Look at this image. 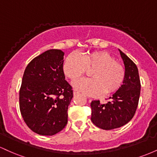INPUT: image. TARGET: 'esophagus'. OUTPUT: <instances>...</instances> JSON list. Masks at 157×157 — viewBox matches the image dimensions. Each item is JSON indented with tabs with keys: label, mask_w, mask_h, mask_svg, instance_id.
<instances>
[{
	"label": "esophagus",
	"mask_w": 157,
	"mask_h": 157,
	"mask_svg": "<svg viewBox=\"0 0 157 157\" xmlns=\"http://www.w3.org/2000/svg\"><path fill=\"white\" fill-rule=\"evenodd\" d=\"M73 94H74V96H76V95H77L79 94V91H77V90H74Z\"/></svg>",
	"instance_id": "1"
}]
</instances>
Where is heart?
Wrapping results in <instances>:
<instances>
[{
  "mask_svg": "<svg viewBox=\"0 0 157 157\" xmlns=\"http://www.w3.org/2000/svg\"><path fill=\"white\" fill-rule=\"evenodd\" d=\"M91 68L90 76L92 78H81L73 82L75 89L84 94L92 97L100 96L103 92L111 94L123 84L125 68L108 52H88L82 56L72 52L65 59L64 74L71 80L78 78Z\"/></svg>",
  "mask_w": 157,
  "mask_h": 157,
  "instance_id": "obj_1",
  "label": "heart"
}]
</instances>
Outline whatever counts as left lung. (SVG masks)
Listing matches in <instances>:
<instances>
[{
    "instance_id": "1",
    "label": "left lung",
    "mask_w": 157,
    "mask_h": 157,
    "mask_svg": "<svg viewBox=\"0 0 157 157\" xmlns=\"http://www.w3.org/2000/svg\"><path fill=\"white\" fill-rule=\"evenodd\" d=\"M125 68V77L120 89L113 94L111 101L101 104L91 102V121L103 130H112L127 124L136 113L140 95V76L136 64L120 50Z\"/></svg>"
}]
</instances>
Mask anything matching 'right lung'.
Masks as SVG:
<instances>
[{
	"label": "right lung",
	"instance_id": "right-lung-1",
	"mask_svg": "<svg viewBox=\"0 0 157 157\" xmlns=\"http://www.w3.org/2000/svg\"><path fill=\"white\" fill-rule=\"evenodd\" d=\"M63 55L61 50H48L35 57L23 73L20 111L27 126L40 135H55L67 124L73 90L65 80Z\"/></svg>",
	"mask_w": 157,
	"mask_h": 157
}]
</instances>
